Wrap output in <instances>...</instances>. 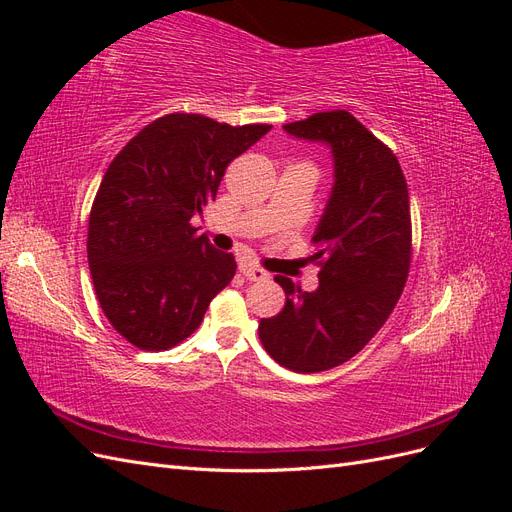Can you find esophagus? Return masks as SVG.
<instances>
[{
  "mask_svg": "<svg viewBox=\"0 0 512 512\" xmlns=\"http://www.w3.org/2000/svg\"><path fill=\"white\" fill-rule=\"evenodd\" d=\"M241 273L247 277V280L250 282H262V280H267L269 277V273L265 271V269H260V267H241Z\"/></svg>",
  "mask_w": 512,
  "mask_h": 512,
  "instance_id": "34e87169",
  "label": "esophagus"
}]
</instances>
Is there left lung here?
Here are the masks:
<instances>
[{
	"mask_svg": "<svg viewBox=\"0 0 512 512\" xmlns=\"http://www.w3.org/2000/svg\"><path fill=\"white\" fill-rule=\"evenodd\" d=\"M284 130L331 147L335 183L312 237L318 288L303 292L277 275L286 305L260 320L258 335L273 361L316 374L361 352L397 305L412 256L410 196L395 153L348 111L314 113Z\"/></svg>",
	"mask_w": 512,
	"mask_h": 512,
	"instance_id": "left-lung-1",
	"label": "left lung"
}]
</instances>
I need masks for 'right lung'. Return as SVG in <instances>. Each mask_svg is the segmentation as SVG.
I'll list each match as a JSON object with an SVG mask.
<instances>
[{
  "instance_id": "add662e5",
  "label": "right lung",
  "mask_w": 512,
  "mask_h": 512,
  "mask_svg": "<svg viewBox=\"0 0 512 512\" xmlns=\"http://www.w3.org/2000/svg\"><path fill=\"white\" fill-rule=\"evenodd\" d=\"M271 130L205 115L151 121L108 166L89 213L87 260L104 316L141 350L181 344L237 271L192 220L215 200L226 166Z\"/></svg>"
}]
</instances>
